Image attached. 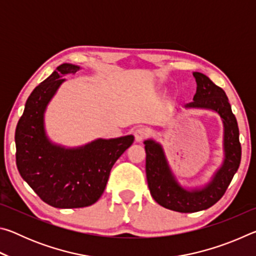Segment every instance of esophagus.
Masks as SVG:
<instances>
[{
    "instance_id": "1",
    "label": "esophagus",
    "mask_w": 256,
    "mask_h": 256,
    "mask_svg": "<svg viewBox=\"0 0 256 256\" xmlns=\"http://www.w3.org/2000/svg\"><path fill=\"white\" fill-rule=\"evenodd\" d=\"M146 136H148V132H146V130L144 128H138L136 131H134V138H136V140L138 142L144 141Z\"/></svg>"
}]
</instances>
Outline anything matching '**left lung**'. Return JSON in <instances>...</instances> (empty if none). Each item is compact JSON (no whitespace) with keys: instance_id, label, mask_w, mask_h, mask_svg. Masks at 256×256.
I'll return each mask as SVG.
<instances>
[{"instance_id":"1","label":"left lung","mask_w":256,"mask_h":256,"mask_svg":"<svg viewBox=\"0 0 256 256\" xmlns=\"http://www.w3.org/2000/svg\"><path fill=\"white\" fill-rule=\"evenodd\" d=\"M193 76L198 84L196 94L186 107L216 110L224 120L226 158L214 180L203 190L190 192L182 188L172 175L162 146L152 140L144 142L146 174L151 196L162 206L183 214L206 210L216 204L227 190L242 158L240 130L226 92L202 73L194 72Z\"/></svg>"}]
</instances>
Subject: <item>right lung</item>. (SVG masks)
Returning <instances> with one entry per match:
<instances>
[{
	"instance_id": "right-lung-1",
	"label": "right lung",
	"mask_w": 256,
	"mask_h": 256,
	"mask_svg": "<svg viewBox=\"0 0 256 256\" xmlns=\"http://www.w3.org/2000/svg\"><path fill=\"white\" fill-rule=\"evenodd\" d=\"M79 66L62 64L38 84L26 102L16 128V162L22 178L47 204L60 209L94 204L105 190L112 167L131 146L133 136L97 140L80 149L52 144L44 131L46 105Z\"/></svg>"
}]
</instances>
